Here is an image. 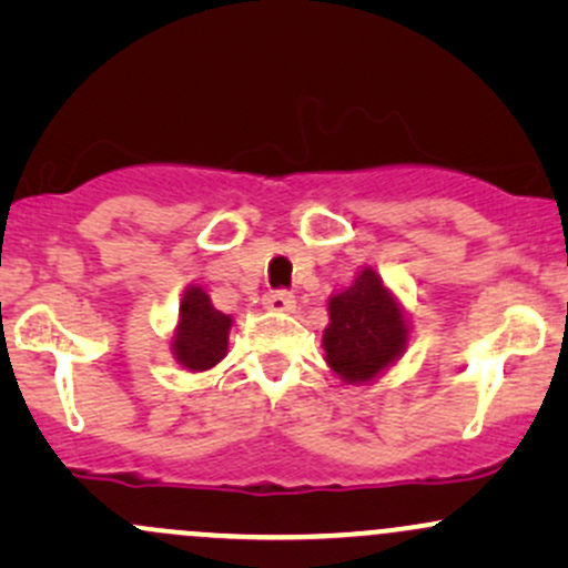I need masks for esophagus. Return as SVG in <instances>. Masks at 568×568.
<instances>
[{
    "instance_id": "34e87169",
    "label": "esophagus",
    "mask_w": 568,
    "mask_h": 568,
    "mask_svg": "<svg viewBox=\"0 0 568 568\" xmlns=\"http://www.w3.org/2000/svg\"><path fill=\"white\" fill-rule=\"evenodd\" d=\"M264 306L272 312H291L296 306V298H293L291 291H270L264 296Z\"/></svg>"
}]
</instances>
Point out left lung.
<instances>
[{
    "mask_svg": "<svg viewBox=\"0 0 568 568\" xmlns=\"http://www.w3.org/2000/svg\"><path fill=\"white\" fill-rule=\"evenodd\" d=\"M323 334L325 361L344 382H371L406 347V323L374 270H363L328 304Z\"/></svg>",
    "mask_w": 568,
    "mask_h": 568,
    "instance_id": "obj_1",
    "label": "left lung"
}]
</instances>
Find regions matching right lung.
I'll return each instance as SVG.
<instances>
[{
    "label": "right lung",
    "mask_w": 568,
    "mask_h": 568,
    "mask_svg": "<svg viewBox=\"0 0 568 568\" xmlns=\"http://www.w3.org/2000/svg\"><path fill=\"white\" fill-rule=\"evenodd\" d=\"M232 317L219 312L202 288H189L181 302V323L175 331V357L189 371H205L216 366L226 355Z\"/></svg>",
    "instance_id": "add662e5"
}]
</instances>
